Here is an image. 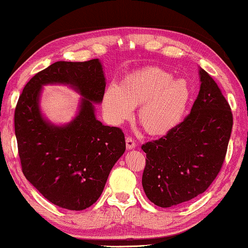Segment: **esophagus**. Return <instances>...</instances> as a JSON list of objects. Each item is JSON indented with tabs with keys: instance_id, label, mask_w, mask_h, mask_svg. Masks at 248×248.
Masks as SVG:
<instances>
[{
	"instance_id": "esophagus-1",
	"label": "esophagus",
	"mask_w": 248,
	"mask_h": 248,
	"mask_svg": "<svg viewBox=\"0 0 248 248\" xmlns=\"http://www.w3.org/2000/svg\"><path fill=\"white\" fill-rule=\"evenodd\" d=\"M126 148L127 149H133L134 147H136V141L132 139L131 137H126Z\"/></svg>"
}]
</instances>
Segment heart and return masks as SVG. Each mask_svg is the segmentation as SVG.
Instances as JSON below:
<instances>
[{
	"instance_id": "b5f03b06",
	"label": "heart",
	"mask_w": 248,
	"mask_h": 248,
	"mask_svg": "<svg viewBox=\"0 0 248 248\" xmlns=\"http://www.w3.org/2000/svg\"><path fill=\"white\" fill-rule=\"evenodd\" d=\"M191 96L188 82L173 78L158 67L131 73L120 86H109L102 100L105 114L114 124L130 120L133 108L139 107L138 121L152 136H165L181 123Z\"/></svg>"
}]
</instances>
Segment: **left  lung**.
<instances>
[{
	"mask_svg": "<svg viewBox=\"0 0 248 248\" xmlns=\"http://www.w3.org/2000/svg\"><path fill=\"white\" fill-rule=\"evenodd\" d=\"M190 114L174 130L142 144V187L149 201L172 207L206 191L227 155L233 118L229 102L204 69Z\"/></svg>",
	"mask_w": 248,
	"mask_h": 248,
	"instance_id": "left-lung-1",
	"label": "left lung"
}]
</instances>
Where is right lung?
I'll use <instances>...</instances> for the list:
<instances>
[{
  "label": "right lung",
  "mask_w": 248,
  "mask_h": 248,
  "mask_svg": "<svg viewBox=\"0 0 248 248\" xmlns=\"http://www.w3.org/2000/svg\"><path fill=\"white\" fill-rule=\"evenodd\" d=\"M49 82L72 85L85 98L78 117L66 127L49 124L38 109L40 86ZM105 88L98 59L57 61L35 74L18 99L15 133L22 173L59 207L82 211L94 204L125 152L122 128L106 126L94 116L92 101H102Z\"/></svg>",
  "instance_id": "add662e5"
}]
</instances>
